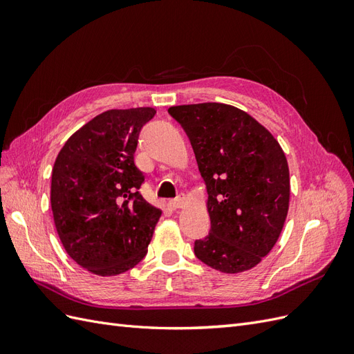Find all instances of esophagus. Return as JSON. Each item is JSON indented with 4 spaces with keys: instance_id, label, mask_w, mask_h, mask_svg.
Returning <instances> with one entry per match:
<instances>
[{
    "instance_id": "obj_1",
    "label": "esophagus",
    "mask_w": 354,
    "mask_h": 354,
    "mask_svg": "<svg viewBox=\"0 0 354 354\" xmlns=\"http://www.w3.org/2000/svg\"><path fill=\"white\" fill-rule=\"evenodd\" d=\"M183 203H185V198H183V196H178V198H176V199L168 201V207H169L171 209H177V208L183 207Z\"/></svg>"
}]
</instances>
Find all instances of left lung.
Segmentation results:
<instances>
[{
	"label": "left lung",
	"instance_id": "1",
	"mask_svg": "<svg viewBox=\"0 0 354 354\" xmlns=\"http://www.w3.org/2000/svg\"><path fill=\"white\" fill-rule=\"evenodd\" d=\"M208 192L211 229L195 255L223 273H241L272 251L289 207V169L276 138L224 103L173 106Z\"/></svg>",
	"mask_w": 354,
	"mask_h": 354
}]
</instances>
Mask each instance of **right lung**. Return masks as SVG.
<instances>
[{
  "instance_id": "add662e5",
  "label": "right lung",
  "mask_w": 354,
  "mask_h": 354,
  "mask_svg": "<svg viewBox=\"0 0 354 354\" xmlns=\"http://www.w3.org/2000/svg\"><path fill=\"white\" fill-rule=\"evenodd\" d=\"M153 108L112 109L75 133L51 174V211L73 261L99 276L133 269L147 254L160 211L140 194L134 162L138 136Z\"/></svg>"
}]
</instances>
